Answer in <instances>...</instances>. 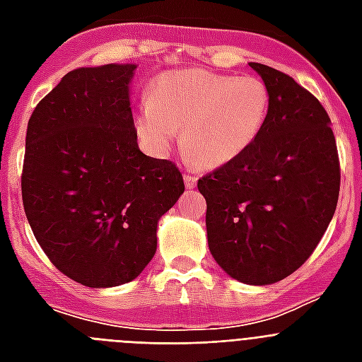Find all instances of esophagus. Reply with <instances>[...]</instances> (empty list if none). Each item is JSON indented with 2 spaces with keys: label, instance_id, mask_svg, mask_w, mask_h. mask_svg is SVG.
<instances>
[{
  "label": "esophagus",
  "instance_id": "obj_1",
  "mask_svg": "<svg viewBox=\"0 0 362 362\" xmlns=\"http://www.w3.org/2000/svg\"><path fill=\"white\" fill-rule=\"evenodd\" d=\"M184 182H186L187 189H193V187L197 186V175L186 173V175H184Z\"/></svg>",
  "mask_w": 362,
  "mask_h": 362
}]
</instances>
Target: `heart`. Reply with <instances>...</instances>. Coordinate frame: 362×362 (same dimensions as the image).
I'll list each match as a JSON object with an SVG mask.
<instances>
[{
  "label": "heart",
  "instance_id": "obj_1",
  "mask_svg": "<svg viewBox=\"0 0 362 362\" xmlns=\"http://www.w3.org/2000/svg\"><path fill=\"white\" fill-rule=\"evenodd\" d=\"M270 112L269 84L255 75L186 69L159 76L136 112V131L165 152L180 131V148L201 167H221L253 146Z\"/></svg>",
  "mask_w": 362,
  "mask_h": 362
}]
</instances>
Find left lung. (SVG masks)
Here are the masks:
<instances>
[{"label":"left lung","mask_w":362,"mask_h":362,"mask_svg":"<svg viewBox=\"0 0 362 362\" xmlns=\"http://www.w3.org/2000/svg\"><path fill=\"white\" fill-rule=\"evenodd\" d=\"M269 84L270 112L252 148L197 182L212 257L227 274L267 286L293 274L320 244L340 193L331 118L291 76L250 64Z\"/></svg>","instance_id":"obj_1"}]
</instances>
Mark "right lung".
<instances>
[{"instance_id": "1", "label": "right lung", "mask_w": 362, "mask_h": 362, "mask_svg": "<svg viewBox=\"0 0 362 362\" xmlns=\"http://www.w3.org/2000/svg\"><path fill=\"white\" fill-rule=\"evenodd\" d=\"M135 67L71 71L28 122L25 218L54 267L88 287L135 280L156 253L159 218L184 193L173 161L139 150Z\"/></svg>"}]
</instances>
